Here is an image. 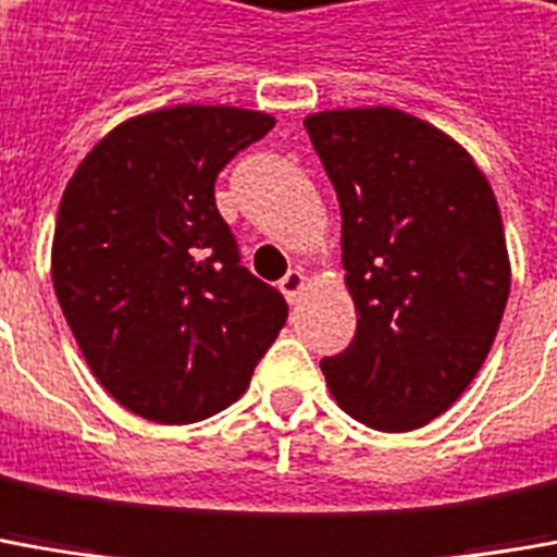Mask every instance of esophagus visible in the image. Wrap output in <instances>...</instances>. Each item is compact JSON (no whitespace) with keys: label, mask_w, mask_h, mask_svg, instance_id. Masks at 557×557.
<instances>
[{"label":"esophagus","mask_w":557,"mask_h":557,"mask_svg":"<svg viewBox=\"0 0 557 557\" xmlns=\"http://www.w3.org/2000/svg\"><path fill=\"white\" fill-rule=\"evenodd\" d=\"M306 285H309V278L302 275V270H290L285 278L278 282V287H282V294L287 297V302L300 300V294L306 290Z\"/></svg>","instance_id":"34e87169"}]
</instances>
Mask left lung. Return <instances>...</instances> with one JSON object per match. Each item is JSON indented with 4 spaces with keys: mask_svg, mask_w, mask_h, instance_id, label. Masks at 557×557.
<instances>
[{
    "mask_svg": "<svg viewBox=\"0 0 557 557\" xmlns=\"http://www.w3.org/2000/svg\"><path fill=\"white\" fill-rule=\"evenodd\" d=\"M309 139L339 197L358 333L321 360L333 400L403 433L443 416L488 358L509 255L485 172L458 141L388 106L318 111Z\"/></svg>",
    "mask_w": 557,
    "mask_h": 557,
    "instance_id": "obj_1",
    "label": "left lung"
}]
</instances>
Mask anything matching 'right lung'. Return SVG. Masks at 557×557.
<instances>
[{
  "label": "right lung",
  "mask_w": 557,
  "mask_h": 557,
  "mask_svg": "<svg viewBox=\"0 0 557 557\" xmlns=\"http://www.w3.org/2000/svg\"><path fill=\"white\" fill-rule=\"evenodd\" d=\"M267 111L172 106L96 141L69 178L51 278L90 373L129 412L190 424L236 403L287 302L239 267L214 178Z\"/></svg>",
  "instance_id": "1"
}]
</instances>
